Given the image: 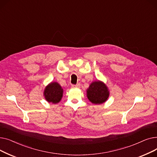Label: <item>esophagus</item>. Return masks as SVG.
Returning a JSON list of instances; mask_svg holds the SVG:
<instances>
[{
    "instance_id": "obj_1",
    "label": "esophagus",
    "mask_w": 157,
    "mask_h": 157,
    "mask_svg": "<svg viewBox=\"0 0 157 157\" xmlns=\"http://www.w3.org/2000/svg\"><path fill=\"white\" fill-rule=\"evenodd\" d=\"M81 86V85L79 83L77 84V85H72V87L74 88H79Z\"/></svg>"
}]
</instances>
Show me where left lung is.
Masks as SVG:
<instances>
[{
    "label": "left lung",
    "mask_w": 157,
    "mask_h": 157,
    "mask_svg": "<svg viewBox=\"0 0 157 157\" xmlns=\"http://www.w3.org/2000/svg\"><path fill=\"white\" fill-rule=\"evenodd\" d=\"M86 94L88 100L95 104L105 102L109 95L108 87L101 81H94L90 84L86 90Z\"/></svg>",
    "instance_id": "left-lung-1"
}]
</instances>
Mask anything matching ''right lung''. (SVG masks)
I'll use <instances>...</instances> for the list:
<instances>
[{"label": "right lung", "instance_id": "right-lung-1", "mask_svg": "<svg viewBox=\"0 0 157 157\" xmlns=\"http://www.w3.org/2000/svg\"><path fill=\"white\" fill-rule=\"evenodd\" d=\"M63 95V89L56 82H52L44 89V96L49 103H59Z\"/></svg>", "mask_w": 157, "mask_h": 157}]
</instances>
